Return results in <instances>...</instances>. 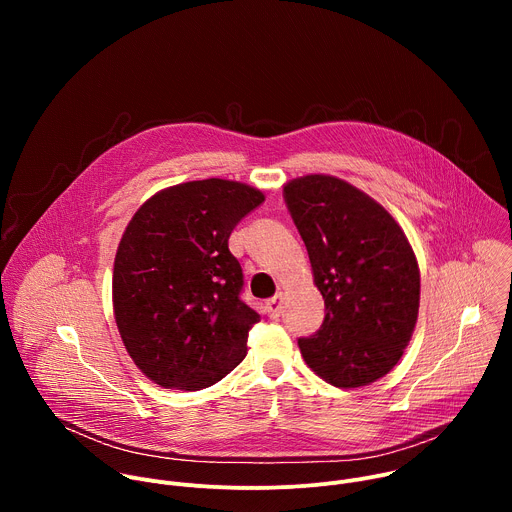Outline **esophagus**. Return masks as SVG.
<instances>
[{
	"label": "esophagus",
	"instance_id": "34e87169",
	"mask_svg": "<svg viewBox=\"0 0 512 512\" xmlns=\"http://www.w3.org/2000/svg\"><path fill=\"white\" fill-rule=\"evenodd\" d=\"M265 312H267V316H269V318H279V314H281V298H279V296H275V298L267 300V304H265Z\"/></svg>",
	"mask_w": 512,
	"mask_h": 512
}]
</instances>
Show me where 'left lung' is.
I'll list each match as a JSON object with an SVG mask.
<instances>
[{
  "mask_svg": "<svg viewBox=\"0 0 512 512\" xmlns=\"http://www.w3.org/2000/svg\"><path fill=\"white\" fill-rule=\"evenodd\" d=\"M326 316L300 338L308 367L340 389L385 377L411 340L419 267L395 218L348 182L310 174L283 186Z\"/></svg>",
  "mask_w": 512,
  "mask_h": 512,
  "instance_id": "1",
  "label": "left lung"
}]
</instances>
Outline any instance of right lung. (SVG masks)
Returning <instances> with one entry per match:
<instances>
[{"mask_svg": "<svg viewBox=\"0 0 512 512\" xmlns=\"http://www.w3.org/2000/svg\"><path fill=\"white\" fill-rule=\"evenodd\" d=\"M265 196L208 178L154 194L129 221L113 267V312L137 369L164 389L200 391L247 354L259 314L241 300L229 237Z\"/></svg>", "mask_w": 512, "mask_h": 512, "instance_id": "add662e5", "label": "right lung"}]
</instances>
